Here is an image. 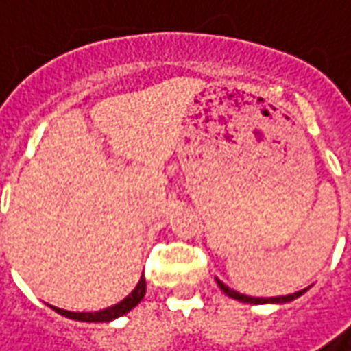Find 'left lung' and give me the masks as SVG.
Instances as JSON below:
<instances>
[{
  "label": "left lung",
  "mask_w": 351,
  "mask_h": 351,
  "mask_svg": "<svg viewBox=\"0 0 351 351\" xmlns=\"http://www.w3.org/2000/svg\"><path fill=\"white\" fill-rule=\"evenodd\" d=\"M216 282H218V287H220L221 291L228 295V297L236 298V300H241V302H250V304H265V302H277V304H282V302H291V300H295V298H298L304 291H298V293H293V295H287V297H271V298H259V297H247V295H241V293H237V291H234V289H230L228 285H223V282L220 281V279H216Z\"/></svg>",
  "instance_id": "obj_1"
}]
</instances>
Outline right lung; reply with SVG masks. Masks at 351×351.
Listing matches in <instances>:
<instances>
[{
  "label": "right lung",
  "instance_id": "add662e5",
  "mask_svg": "<svg viewBox=\"0 0 351 351\" xmlns=\"http://www.w3.org/2000/svg\"><path fill=\"white\" fill-rule=\"evenodd\" d=\"M145 277L141 275V279L137 282V287L131 291V295L123 298L121 302H117L110 308H104V311H98V313H70V311H62V308H54L58 314L66 316V318H72V320H82V322H110V320H115L123 314H128L131 308H135L143 297H145Z\"/></svg>",
  "mask_w": 351,
  "mask_h": 351
}]
</instances>
